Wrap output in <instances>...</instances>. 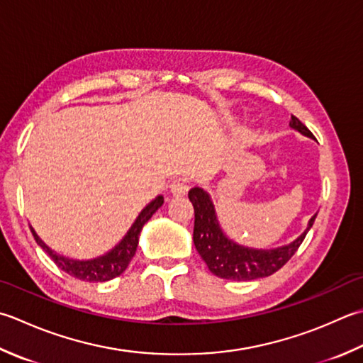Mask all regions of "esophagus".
<instances>
[{
    "mask_svg": "<svg viewBox=\"0 0 363 363\" xmlns=\"http://www.w3.org/2000/svg\"><path fill=\"white\" fill-rule=\"evenodd\" d=\"M169 190L174 196H184L189 191V184L186 179H173L169 184Z\"/></svg>",
    "mask_w": 363,
    "mask_h": 363,
    "instance_id": "1",
    "label": "esophagus"
}]
</instances>
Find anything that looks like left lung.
Here are the masks:
<instances>
[{
	"label": "left lung",
	"instance_id": "obj_1",
	"mask_svg": "<svg viewBox=\"0 0 363 363\" xmlns=\"http://www.w3.org/2000/svg\"><path fill=\"white\" fill-rule=\"evenodd\" d=\"M289 125L313 138V133L293 115H291ZM189 200L195 209L194 244L198 253L212 274L220 277V279L238 281L262 279V277L275 274L285 266L303 242L318 216L315 214L310 218L308 228L289 245L275 248V250H255V248L234 244L233 240L225 236L218 226L211 198L203 189H190Z\"/></svg>",
	"mask_w": 363,
	"mask_h": 363
}]
</instances>
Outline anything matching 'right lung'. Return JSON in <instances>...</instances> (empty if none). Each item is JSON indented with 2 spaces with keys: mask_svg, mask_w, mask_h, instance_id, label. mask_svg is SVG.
I'll return each mask as SVG.
<instances>
[{
  "mask_svg": "<svg viewBox=\"0 0 363 363\" xmlns=\"http://www.w3.org/2000/svg\"><path fill=\"white\" fill-rule=\"evenodd\" d=\"M162 204H163V196H157L152 203H149L146 208L140 212V216L137 217V220H135V223L132 225L129 233L125 234L124 239L121 240V242L113 248L111 252L104 255V257H99L96 259H89V261H74V259L60 257V255H56L52 248H48L44 242H42L31 226L30 228L35 242L44 248V252L53 259L55 264L58 266L61 271L82 281H108L123 274L127 269V266L130 264L133 255L137 252L141 228H143V225L155 214V211H157Z\"/></svg>",
  "mask_w": 363,
  "mask_h": 363,
  "instance_id": "obj_1",
  "label": "right lung"
}]
</instances>
